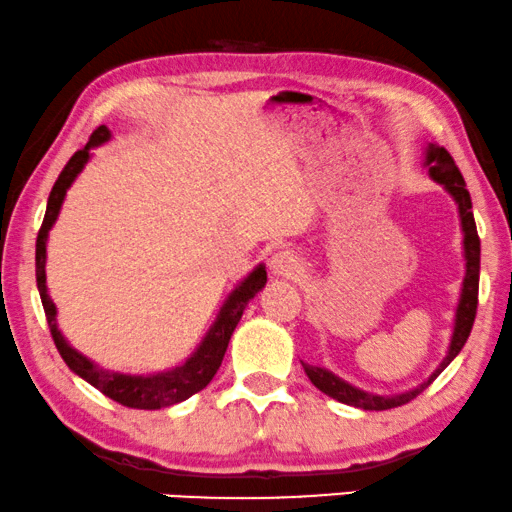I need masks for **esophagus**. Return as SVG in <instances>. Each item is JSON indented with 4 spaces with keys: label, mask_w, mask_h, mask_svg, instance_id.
<instances>
[{
    "label": "esophagus",
    "mask_w": 512,
    "mask_h": 512,
    "mask_svg": "<svg viewBox=\"0 0 512 512\" xmlns=\"http://www.w3.org/2000/svg\"><path fill=\"white\" fill-rule=\"evenodd\" d=\"M301 269H304V262H301V257L294 253V250H287V248L278 250V253L271 257L273 276L294 278V276H299Z\"/></svg>",
    "instance_id": "obj_1"
}]
</instances>
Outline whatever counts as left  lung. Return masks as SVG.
<instances>
[{
	"label": "left lung",
	"mask_w": 512,
	"mask_h": 512,
	"mask_svg": "<svg viewBox=\"0 0 512 512\" xmlns=\"http://www.w3.org/2000/svg\"><path fill=\"white\" fill-rule=\"evenodd\" d=\"M429 169V176L434 178L436 183L445 185L452 197H455L457 206H459V218H462V229H464V255H466V276H464V287H462V299H459L457 306V320H455V331H452V341H450V350L448 357L443 359V364L431 373L429 380H424L420 387L415 390L403 392V394H392V397H380V394H369L364 390H357L341 380L334 373L322 369V366H313L301 362L304 366L306 376L311 378V383L318 387L320 392H325L327 397L348 403V406L362 408V410H390L403 406V403L413 401L417 394H422L427 387L434 383L445 366H448L452 359L459 355V350L464 348L466 338H469L471 329H473V320H475V311H478V283H480V236L478 229H475V218L471 211V194L466 190L464 176L459 167L452 160V155L445 150L443 146H431L427 148V160H424Z\"/></svg>",
	"instance_id": "1"
}]
</instances>
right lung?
<instances>
[{"label": "right lung", "mask_w": 512, "mask_h": 512, "mask_svg": "<svg viewBox=\"0 0 512 512\" xmlns=\"http://www.w3.org/2000/svg\"><path fill=\"white\" fill-rule=\"evenodd\" d=\"M109 136H111L109 129L104 125L97 127L95 132H92L90 141L85 143L81 150H76V153L71 155V160L64 164L62 174L57 176L53 190H50L46 215H43V222L37 236V287L41 294L43 311H46L50 336H53L55 348L62 355L64 364H67L76 376L88 380L92 387H97L99 392L106 394V397L118 401L120 406L157 410V408L174 406L178 401H185L187 397L201 392L208 383H211L213 376L220 369L222 357H225L227 352L229 338H232L236 325H239L248 301L253 299L266 283V269L259 264L257 269L250 273V276L243 280L232 294H229L225 306L220 308L218 320H215V325L206 334L204 343L199 345V350L194 352L183 366H176V369H171L167 373H155V376H125V373L104 371L99 369L97 364H92L88 357H83L81 352L71 348V345L64 341L60 329H57L55 304L53 299L48 297V290H46V241H48L50 227H53V222L57 220V213H60V206L64 201V194L69 190V185L74 183V178L78 174H81V169L85 167V162H88L90 157V150L99 146V143H104Z\"/></svg>", "instance_id": "obj_1"}]
</instances>
